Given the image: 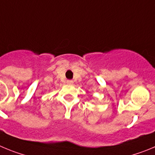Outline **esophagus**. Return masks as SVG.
<instances>
[{
    "label": "esophagus",
    "mask_w": 155,
    "mask_h": 155,
    "mask_svg": "<svg viewBox=\"0 0 155 155\" xmlns=\"http://www.w3.org/2000/svg\"><path fill=\"white\" fill-rule=\"evenodd\" d=\"M66 83H67V84H69V85H72V84H73V81H72V80H67V82H66Z\"/></svg>",
    "instance_id": "34e87169"
}]
</instances>
